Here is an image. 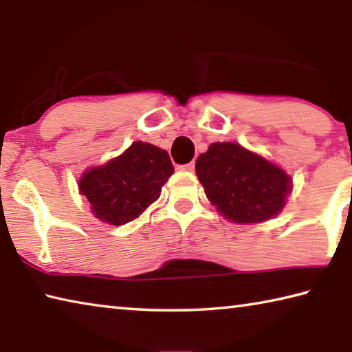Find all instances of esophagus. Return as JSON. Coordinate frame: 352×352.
<instances>
[{
  "mask_svg": "<svg viewBox=\"0 0 352 352\" xmlns=\"http://www.w3.org/2000/svg\"><path fill=\"white\" fill-rule=\"evenodd\" d=\"M180 169H183V170H188V172H192V170L195 169V164H194V162H190V163H188V164H183V166H180Z\"/></svg>",
  "mask_w": 352,
  "mask_h": 352,
  "instance_id": "obj_1",
  "label": "esophagus"
}]
</instances>
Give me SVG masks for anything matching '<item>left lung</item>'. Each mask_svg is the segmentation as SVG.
<instances>
[{
  "label": "left lung",
  "mask_w": 352,
  "mask_h": 352,
  "mask_svg": "<svg viewBox=\"0 0 352 352\" xmlns=\"http://www.w3.org/2000/svg\"><path fill=\"white\" fill-rule=\"evenodd\" d=\"M195 174L212 206L234 223L276 217L292 192V177L237 142H212L195 162Z\"/></svg>",
  "instance_id": "8db88e82"
}]
</instances>
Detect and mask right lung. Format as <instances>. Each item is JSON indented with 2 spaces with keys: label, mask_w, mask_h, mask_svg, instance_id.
Returning a JSON list of instances; mask_svg holds the SVG:
<instances>
[{
  "label": "right lung",
  "mask_w": 352,
  "mask_h": 352,
  "mask_svg": "<svg viewBox=\"0 0 352 352\" xmlns=\"http://www.w3.org/2000/svg\"><path fill=\"white\" fill-rule=\"evenodd\" d=\"M172 174L168 152L135 141L119 157L83 172L79 192L90 201L94 217L109 225H126L158 200Z\"/></svg>",
  "instance_id": "1"
}]
</instances>
